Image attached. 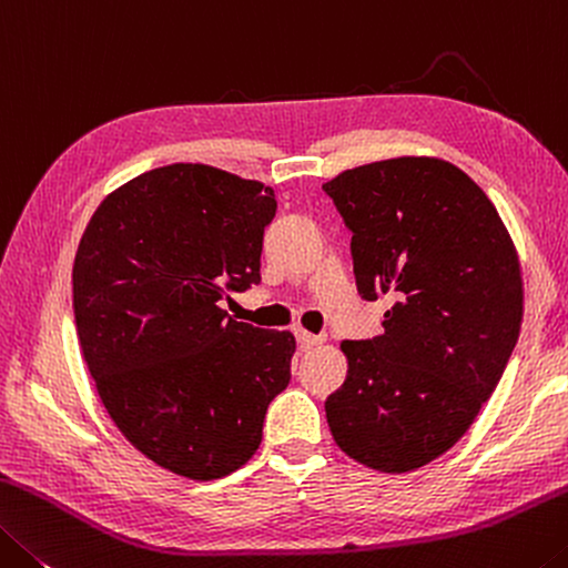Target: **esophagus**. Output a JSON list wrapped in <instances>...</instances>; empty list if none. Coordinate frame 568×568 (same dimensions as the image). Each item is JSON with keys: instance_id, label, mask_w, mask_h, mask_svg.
Instances as JSON below:
<instances>
[{"instance_id": "esophagus-1", "label": "esophagus", "mask_w": 568, "mask_h": 568, "mask_svg": "<svg viewBox=\"0 0 568 568\" xmlns=\"http://www.w3.org/2000/svg\"><path fill=\"white\" fill-rule=\"evenodd\" d=\"M294 334H296V342H300V345H302L304 349L320 347V345H322V342H324V337H322V334H312V332H304V329H296Z\"/></svg>"}]
</instances>
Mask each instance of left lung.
Instances as JSON below:
<instances>
[{
  "label": "left lung",
  "instance_id": "1",
  "mask_svg": "<svg viewBox=\"0 0 568 568\" xmlns=\"http://www.w3.org/2000/svg\"><path fill=\"white\" fill-rule=\"evenodd\" d=\"M322 191L352 231L362 300H395L383 334L342 342L329 430L362 466L415 470L466 435L514 355L516 248L486 193L438 158L359 165Z\"/></svg>",
  "mask_w": 568,
  "mask_h": 568
}]
</instances>
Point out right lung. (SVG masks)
Wrapping results in <instances>:
<instances>
[{"mask_svg": "<svg viewBox=\"0 0 568 568\" xmlns=\"http://www.w3.org/2000/svg\"><path fill=\"white\" fill-rule=\"evenodd\" d=\"M272 189L201 163L120 185L72 266L82 357L118 430L158 466L216 480L258 450L292 379L294 337L221 310L262 282Z\"/></svg>", "mask_w": 568, "mask_h": 568, "instance_id": "right-lung-1", "label": "right lung"}]
</instances>
